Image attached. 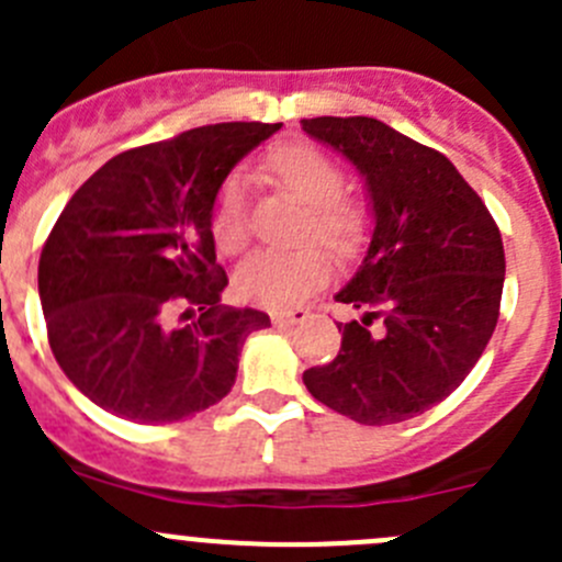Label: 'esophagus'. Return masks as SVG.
I'll list each match as a JSON object with an SVG mask.
<instances>
[{"label": "esophagus", "mask_w": 562, "mask_h": 562, "mask_svg": "<svg viewBox=\"0 0 562 562\" xmlns=\"http://www.w3.org/2000/svg\"><path fill=\"white\" fill-rule=\"evenodd\" d=\"M307 310H280V313H271V323L280 328H291L307 321Z\"/></svg>", "instance_id": "esophagus-1"}]
</instances>
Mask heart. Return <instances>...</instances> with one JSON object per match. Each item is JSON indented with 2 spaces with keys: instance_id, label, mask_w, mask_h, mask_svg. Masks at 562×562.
Wrapping results in <instances>:
<instances>
[{
  "instance_id": "obj_1",
  "label": "heart",
  "mask_w": 562,
  "mask_h": 562,
  "mask_svg": "<svg viewBox=\"0 0 562 562\" xmlns=\"http://www.w3.org/2000/svg\"><path fill=\"white\" fill-rule=\"evenodd\" d=\"M263 171L280 190L310 209L304 236H315L326 247L345 252L359 241L364 209L342 198L345 173L326 151L310 144H285L269 151ZM214 239L228 252H239L249 239V206L241 181H228L214 209ZM328 258L317 247L296 252H258L236 277V288L247 302L263 307H296L328 280Z\"/></svg>"
}]
</instances>
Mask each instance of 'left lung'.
Returning <instances> with one entry per match:
<instances>
[{
    "instance_id": "8db88e82",
    "label": "left lung",
    "mask_w": 562,
    "mask_h": 562,
    "mask_svg": "<svg viewBox=\"0 0 562 562\" xmlns=\"http://www.w3.org/2000/svg\"><path fill=\"white\" fill-rule=\"evenodd\" d=\"M361 173L375 231L337 293V359L304 372L317 402L370 427L443 402L484 353L501 315L506 255L473 187L440 151L370 116L302 119Z\"/></svg>"
}]
</instances>
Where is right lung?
Instances as JSON below:
<instances>
[{
  "label": "right lung",
  "instance_id": "right-lung-1",
  "mask_svg": "<svg viewBox=\"0 0 562 562\" xmlns=\"http://www.w3.org/2000/svg\"><path fill=\"white\" fill-rule=\"evenodd\" d=\"M280 127L209 124L122 151L67 201L40 255V302L56 364L94 405L171 424L234 389L241 345L271 321L223 304L214 201Z\"/></svg>",
  "mask_w": 562,
  "mask_h": 562
}]
</instances>
